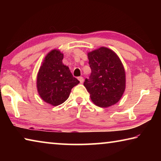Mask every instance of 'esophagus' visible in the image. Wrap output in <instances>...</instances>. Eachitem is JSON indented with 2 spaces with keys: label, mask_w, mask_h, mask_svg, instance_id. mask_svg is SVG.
I'll list each match as a JSON object with an SVG mask.
<instances>
[{
  "label": "esophagus",
  "mask_w": 161,
  "mask_h": 161,
  "mask_svg": "<svg viewBox=\"0 0 161 161\" xmlns=\"http://www.w3.org/2000/svg\"><path fill=\"white\" fill-rule=\"evenodd\" d=\"M78 80H79V81H80V83H81V84L83 83V81H84V78H83L82 77H78Z\"/></svg>",
  "instance_id": "1"
}]
</instances>
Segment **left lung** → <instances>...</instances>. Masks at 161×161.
<instances>
[{
  "label": "left lung",
  "mask_w": 161,
  "mask_h": 161,
  "mask_svg": "<svg viewBox=\"0 0 161 161\" xmlns=\"http://www.w3.org/2000/svg\"><path fill=\"white\" fill-rule=\"evenodd\" d=\"M92 73L84 86L90 94L92 102L106 108L121 99L126 88L124 67L113 50L102 47L88 53Z\"/></svg>",
  "instance_id": "left-lung-1"
}]
</instances>
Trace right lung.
I'll use <instances>...</instances> for the list:
<instances>
[{
    "instance_id": "obj_1",
    "label": "right lung",
    "mask_w": 161,
    "mask_h": 161,
    "mask_svg": "<svg viewBox=\"0 0 161 161\" xmlns=\"http://www.w3.org/2000/svg\"><path fill=\"white\" fill-rule=\"evenodd\" d=\"M63 54L58 50L49 53L40 67L37 77L38 94L43 101L53 106L64 103L71 90L80 83L62 63Z\"/></svg>"
}]
</instances>
